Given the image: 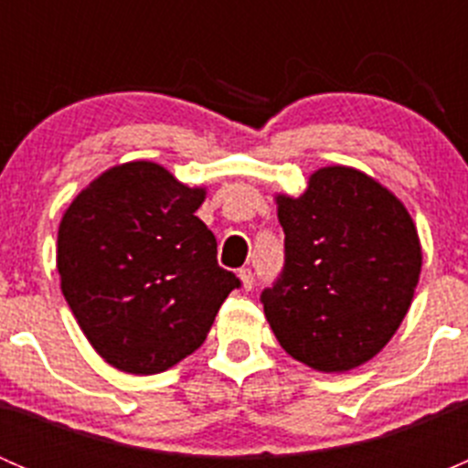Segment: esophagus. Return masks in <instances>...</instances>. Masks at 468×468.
<instances>
[{"instance_id":"34e87169","label":"esophagus","mask_w":468,"mask_h":468,"mask_svg":"<svg viewBox=\"0 0 468 468\" xmlns=\"http://www.w3.org/2000/svg\"><path fill=\"white\" fill-rule=\"evenodd\" d=\"M238 276H239V281H242V287H244V290H253V282H256V278H253V271H251V269H247V267H244V269H239V271H238Z\"/></svg>"}]
</instances>
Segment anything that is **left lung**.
<instances>
[{"label":"left lung","instance_id":"obj_1","mask_svg":"<svg viewBox=\"0 0 468 468\" xmlns=\"http://www.w3.org/2000/svg\"><path fill=\"white\" fill-rule=\"evenodd\" d=\"M276 204L285 267L261 296L273 335L314 371L365 365L399 330L421 273L408 207L344 165L317 169L303 195Z\"/></svg>","mask_w":468,"mask_h":468}]
</instances>
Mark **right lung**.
Wrapping results in <instances>:
<instances>
[{"label":"right lung","mask_w":468,"mask_h":468,"mask_svg":"<svg viewBox=\"0 0 468 468\" xmlns=\"http://www.w3.org/2000/svg\"><path fill=\"white\" fill-rule=\"evenodd\" d=\"M187 187L149 160L115 165L77 195L58 226L60 290L94 351L135 376L167 371L206 342L239 278Z\"/></svg>","instance_id":"obj_1"}]
</instances>
